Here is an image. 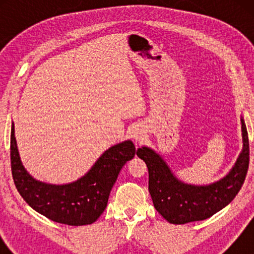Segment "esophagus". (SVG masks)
Here are the masks:
<instances>
[{
  "label": "esophagus",
  "instance_id": "esophagus-1",
  "mask_svg": "<svg viewBox=\"0 0 254 254\" xmlns=\"http://www.w3.org/2000/svg\"><path fill=\"white\" fill-rule=\"evenodd\" d=\"M133 137L136 138V140H140V138L142 137V134L140 133V130L134 131V133H133Z\"/></svg>",
  "mask_w": 254,
  "mask_h": 254
}]
</instances>
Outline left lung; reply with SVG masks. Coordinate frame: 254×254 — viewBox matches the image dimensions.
Listing matches in <instances>:
<instances>
[{
    "instance_id": "obj_1",
    "label": "left lung",
    "mask_w": 254,
    "mask_h": 254,
    "mask_svg": "<svg viewBox=\"0 0 254 254\" xmlns=\"http://www.w3.org/2000/svg\"><path fill=\"white\" fill-rule=\"evenodd\" d=\"M243 151L230 173L209 186L186 185L172 175L165 162L149 148H138L149 172V193L156 210L173 224L202 221L230 203L244 184L250 162L249 135L242 119Z\"/></svg>"
}]
</instances>
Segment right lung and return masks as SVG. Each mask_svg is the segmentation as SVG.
<instances>
[{"label":"right lung","mask_w":254,"mask_h":254,"mask_svg":"<svg viewBox=\"0 0 254 254\" xmlns=\"http://www.w3.org/2000/svg\"><path fill=\"white\" fill-rule=\"evenodd\" d=\"M136 154L131 141L110 148L91 170L77 182L50 185L34 180L25 171L17 150L13 125L10 136V162L16 189L26 203L58 223L85 225L97 221L109 201L110 192L120 170Z\"/></svg>","instance_id":"right-lung-1"}]
</instances>
